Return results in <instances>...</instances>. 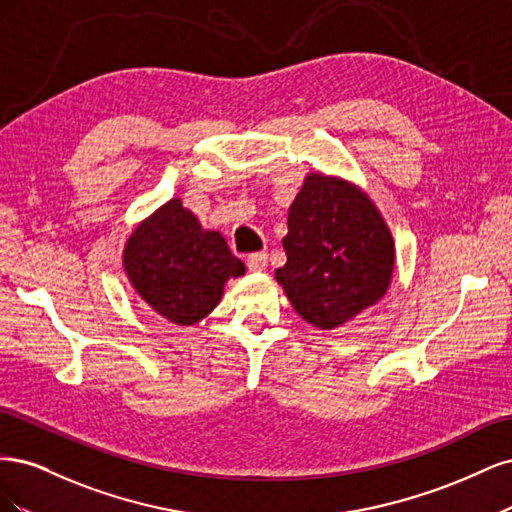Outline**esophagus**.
<instances>
[{
  "mask_svg": "<svg viewBox=\"0 0 512 512\" xmlns=\"http://www.w3.org/2000/svg\"><path fill=\"white\" fill-rule=\"evenodd\" d=\"M267 260H269V254L267 252H254L247 256V269L258 273V271H265L267 269Z\"/></svg>",
  "mask_w": 512,
  "mask_h": 512,
  "instance_id": "34e87169",
  "label": "esophagus"
}]
</instances>
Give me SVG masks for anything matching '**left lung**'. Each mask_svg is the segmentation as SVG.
<instances>
[{"mask_svg":"<svg viewBox=\"0 0 512 512\" xmlns=\"http://www.w3.org/2000/svg\"><path fill=\"white\" fill-rule=\"evenodd\" d=\"M286 265L275 280L297 314L335 329L378 303L391 284L395 243L369 196L356 185L312 173L288 209Z\"/></svg>","mask_w":512,"mask_h":512,"instance_id":"1","label":"left lung"}]
</instances>
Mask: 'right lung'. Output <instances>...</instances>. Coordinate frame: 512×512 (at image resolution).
Returning <instances> with one entry per match:
<instances>
[{
  "mask_svg": "<svg viewBox=\"0 0 512 512\" xmlns=\"http://www.w3.org/2000/svg\"><path fill=\"white\" fill-rule=\"evenodd\" d=\"M134 290L166 320H203L220 303L224 284L245 273L220 232L203 230L196 215L173 198L138 226L123 250Z\"/></svg>",
  "mask_w": 512,
  "mask_h": 512,
  "instance_id": "1",
  "label": "right lung"
}]
</instances>
